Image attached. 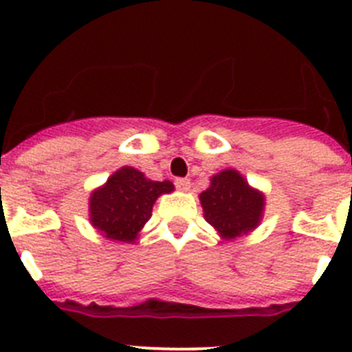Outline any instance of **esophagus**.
<instances>
[{"mask_svg":"<svg viewBox=\"0 0 352 352\" xmlns=\"http://www.w3.org/2000/svg\"><path fill=\"white\" fill-rule=\"evenodd\" d=\"M174 185H176V188H178V190H182V192L190 190V179H188V178H176Z\"/></svg>","mask_w":352,"mask_h":352,"instance_id":"34e87169","label":"esophagus"}]
</instances>
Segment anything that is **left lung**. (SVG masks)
I'll return each instance as SVG.
<instances>
[{
    "label": "left lung",
    "mask_w": 352,
    "mask_h": 352,
    "mask_svg": "<svg viewBox=\"0 0 352 352\" xmlns=\"http://www.w3.org/2000/svg\"><path fill=\"white\" fill-rule=\"evenodd\" d=\"M208 223L226 238L247 234L256 229L264 197L252 190L238 170L227 169L211 178V186L199 195Z\"/></svg>",
    "instance_id": "1"
}]
</instances>
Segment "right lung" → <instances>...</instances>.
Listing matches in <instances>:
<instances>
[{"instance_id":"add662e5","label":"right lung","mask_w":352,"mask_h":352,"mask_svg":"<svg viewBox=\"0 0 352 352\" xmlns=\"http://www.w3.org/2000/svg\"><path fill=\"white\" fill-rule=\"evenodd\" d=\"M174 190L170 182H151L133 167H123L89 199L93 226L116 241H133L151 219L158 195Z\"/></svg>"}]
</instances>
